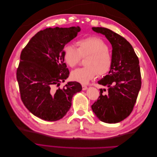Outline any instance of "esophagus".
I'll return each instance as SVG.
<instances>
[{
	"label": "esophagus",
	"mask_w": 157,
	"mask_h": 157,
	"mask_svg": "<svg viewBox=\"0 0 157 157\" xmlns=\"http://www.w3.org/2000/svg\"><path fill=\"white\" fill-rule=\"evenodd\" d=\"M82 90H86L88 88L87 86H86V85H82Z\"/></svg>",
	"instance_id": "obj_1"
}]
</instances>
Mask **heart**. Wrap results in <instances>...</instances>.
<instances>
[{"mask_svg":"<svg viewBox=\"0 0 157 157\" xmlns=\"http://www.w3.org/2000/svg\"><path fill=\"white\" fill-rule=\"evenodd\" d=\"M78 49L72 44H68L63 49V59L69 67H74L81 58L86 56V66L74 70L71 78L82 84H87L99 73L104 75L110 70L112 65V56L107 50L106 43L100 38L90 36L77 42Z\"/></svg>","mask_w":157,"mask_h":157,"instance_id":"heart-1","label":"heart"}]
</instances>
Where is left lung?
I'll list each match as a JSON object with an SVG mask.
<instances>
[{"instance_id":"obj_1","label":"left lung","mask_w":157,"mask_h":157,"mask_svg":"<svg viewBox=\"0 0 157 157\" xmlns=\"http://www.w3.org/2000/svg\"><path fill=\"white\" fill-rule=\"evenodd\" d=\"M97 33L105 35L112 46V65L98 82L107 86L100 89V96L92 105V111L101 121L114 124L130 115L141 86L139 59L132 45L124 37L104 27H92Z\"/></svg>"}]
</instances>
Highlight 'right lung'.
Returning <instances> with one entry per match:
<instances>
[{"mask_svg":"<svg viewBox=\"0 0 157 157\" xmlns=\"http://www.w3.org/2000/svg\"><path fill=\"white\" fill-rule=\"evenodd\" d=\"M80 31V27L46 28L31 38L23 49L17 69L21 100L33 115L42 120L62 118L72 105L75 94L82 90L77 82H65L69 71L64 63L63 48Z\"/></svg>","mask_w":157,"mask_h":157,"instance_id":"right-lung-1","label":"right lung"}]
</instances>
